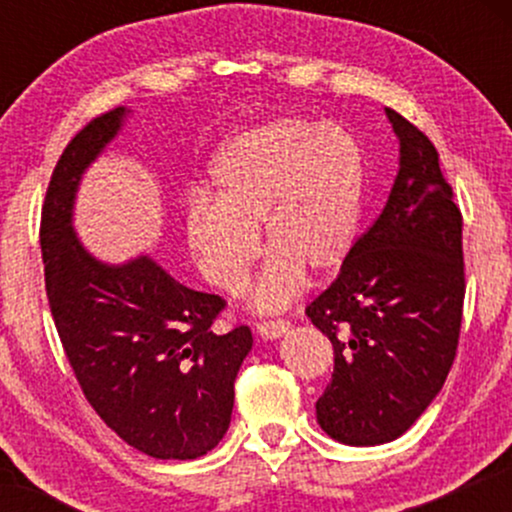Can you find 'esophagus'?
<instances>
[{
  "label": "esophagus",
  "mask_w": 512,
  "mask_h": 512,
  "mask_svg": "<svg viewBox=\"0 0 512 512\" xmlns=\"http://www.w3.org/2000/svg\"><path fill=\"white\" fill-rule=\"evenodd\" d=\"M289 322L286 320H276V322H260L257 325V334H260L262 339H267V342H274V339H281L286 332H289Z\"/></svg>",
  "instance_id": "1"
}]
</instances>
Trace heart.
<instances>
[{
  "label": "heart",
  "instance_id": "obj_1",
  "mask_svg": "<svg viewBox=\"0 0 512 512\" xmlns=\"http://www.w3.org/2000/svg\"><path fill=\"white\" fill-rule=\"evenodd\" d=\"M216 199L195 195L185 211V240L199 274L238 293L260 257L250 289L257 313L284 310L308 274L330 279L349 264L361 238L368 163L342 125L276 117L228 139L211 163Z\"/></svg>",
  "mask_w": 512,
  "mask_h": 512
}]
</instances>
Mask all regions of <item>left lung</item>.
<instances>
[{"mask_svg": "<svg viewBox=\"0 0 512 512\" xmlns=\"http://www.w3.org/2000/svg\"><path fill=\"white\" fill-rule=\"evenodd\" d=\"M399 170L383 214L349 264L308 305L334 346L317 424L344 445L397 440L436 399L462 325V214L421 129L385 108Z\"/></svg>", "mask_w": 512, "mask_h": 512, "instance_id": "obj_1", "label": "left lung"}]
</instances>
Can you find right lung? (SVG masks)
Returning <instances> with one entry per match:
<instances>
[{"label": "right lung", "instance_id": "right-lung-1", "mask_svg": "<svg viewBox=\"0 0 512 512\" xmlns=\"http://www.w3.org/2000/svg\"><path fill=\"white\" fill-rule=\"evenodd\" d=\"M129 115L115 108L96 117L57 161L40 226L45 289L76 380L105 424L156 460H195L231 426L252 332L214 334L219 296L187 289L146 252L105 262L76 236L84 173Z\"/></svg>", "mask_w": 512, "mask_h": 512}]
</instances>
